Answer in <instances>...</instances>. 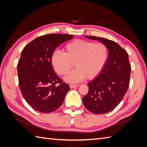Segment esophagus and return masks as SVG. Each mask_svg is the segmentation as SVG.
<instances>
[{
  "mask_svg": "<svg viewBox=\"0 0 147 147\" xmlns=\"http://www.w3.org/2000/svg\"><path fill=\"white\" fill-rule=\"evenodd\" d=\"M78 86V84H70V88H74L75 87Z\"/></svg>",
  "mask_w": 147,
  "mask_h": 147,
  "instance_id": "1",
  "label": "esophagus"
}]
</instances>
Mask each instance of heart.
<instances>
[{"label":"heart","instance_id":"obj_1","mask_svg":"<svg viewBox=\"0 0 147 147\" xmlns=\"http://www.w3.org/2000/svg\"><path fill=\"white\" fill-rule=\"evenodd\" d=\"M64 53L54 51L51 62L59 75H65L72 68H76L64 78L67 82L77 83L84 78L92 79L101 72L108 59V48L104 43H93L84 40H75L64 47Z\"/></svg>","mask_w":147,"mask_h":147}]
</instances>
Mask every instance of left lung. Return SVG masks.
I'll return each instance as SVG.
<instances>
[{
    "instance_id": "obj_1",
    "label": "left lung",
    "mask_w": 147,
    "mask_h": 147,
    "mask_svg": "<svg viewBox=\"0 0 147 147\" xmlns=\"http://www.w3.org/2000/svg\"><path fill=\"white\" fill-rule=\"evenodd\" d=\"M97 40L109 50V57L98 77L88 83L89 91L83 97L84 107L94 114H105L121 102L129 85L131 67L127 51L117 43L105 38L85 35Z\"/></svg>"
}]
</instances>
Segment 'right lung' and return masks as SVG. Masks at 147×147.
<instances>
[{
  "label": "right lung",
  "instance_id": "obj_1",
  "mask_svg": "<svg viewBox=\"0 0 147 147\" xmlns=\"http://www.w3.org/2000/svg\"><path fill=\"white\" fill-rule=\"evenodd\" d=\"M72 38L69 34L42 35L28 43L21 52L17 65L20 88L26 101L38 112H55L70 90L69 84L55 72L51 57L57 47Z\"/></svg>",
  "mask_w": 147,
  "mask_h": 147
}]
</instances>
